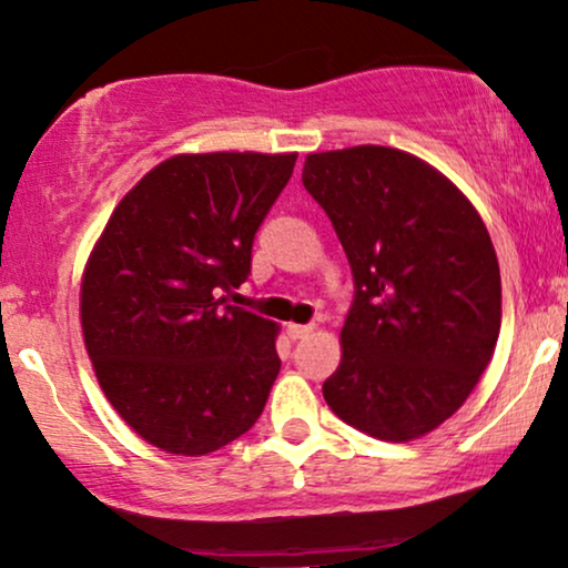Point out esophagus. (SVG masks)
Returning <instances> with one entry per match:
<instances>
[{
    "mask_svg": "<svg viewBox=\"0 0 568 568\" xmlns=\"http://www.w3.org/2000/svg\"><path fill=\"white\" fill-rule=\"evenodd\" d=\"M313 332H316V326L313 324H286V334H290L292 339H303Z\"/></svg>",
    "mask_w": 568,
    "mask_h": 568,
    "instance_id": "obj_1",
    "label": "esophagus"
}]
</instances>
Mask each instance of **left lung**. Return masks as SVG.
<instances>
[{
    "instance_id": "1",
    "label": "left lung",
    "mask_w": 568,
    "mask_h": 568,
    "mask_svg": "<svg viewBox=\"0 0 568 568\" xmlns=\"http://www.w3.org/2000/svg\"><path fill=\"white\" fill-rule=\"evenodd\" d=\"M303 184L355 278L328 408L384 443L424 437L466 403L498 345L500 265L485 221L445 173L395 146L313 152Z\"/></svg>"
}]
</instances>
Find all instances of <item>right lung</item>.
<instances>
[{
    "mask_svg": "<svg viewBox=\"0 0 568 568\" xmlns=\"http://www.w3.org/2000/svg\"><path fill=\"white\" fill-rule=\"evenodd\" d=\"M297 152H181L118 202L81 276L83 345L144 443L207 455L242 437L282 361L278 324L226 305Z\"/></svg>",
    "mask_w": 568,
    "mask_h": 568,
    "instance_id": "add662e5",
    "label": "right lung"
}]
</instances>
